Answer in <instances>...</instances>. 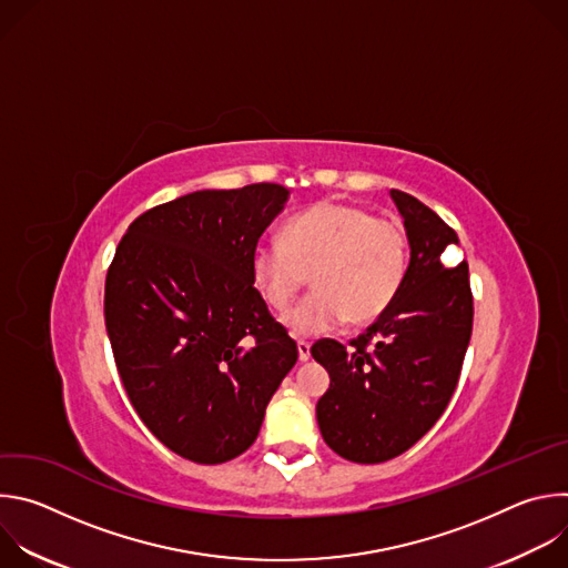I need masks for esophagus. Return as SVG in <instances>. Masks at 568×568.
<instances>
[{
    "label": "esophagus",
    "mask_w": 568,
    "mask_h": 568,
    "mask_svg": "<svg viewBox=\"0 0 568 568\" xmlns=\"http://www.w3.org/2000/svg\"><path fill=\"white\" fill-rule=\"evenodd\" d=\"M296 348H298V362H307L310 359V344L307 342H298Z\"/></svg>",
    "instance_id": "esophagus-1"
}]
</instances>
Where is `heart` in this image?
Segmentation results:
<instances>
[{
    "instance_id": "heart-1",
    "label": "heart",
    "mask_w": 568,
    "mask_h": 568,
    "mask_svg": "<svg viewBox=\"0 0 568 568\" xmlns=\"http://www.w3.org/2000/svg\"><path fill=\"white\" fill-rule=\"evenodd\" d=\"M409 272V237L395 220L344 202H318L285 224L283 237L261 240L252 274L263 298L285 310L312 274L314 292L283 316L294 337H316L375 321Z\"/></svg>"
}]
</instances>
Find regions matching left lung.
I'll use <instances>...</instances> for the list:
<instances>
[{"label":"left lung","mask_w":568,"mask_h":568,"mask_svg":"<svg viewBox=\"0 0 568 568\" xmlns=\"http://www.w3.org/2000/svg\"><path fill=\"white\" fill-rule=\"evenodd\" d=\"M407 229L409 272L395 301L364 335L344 346L318 339L312 357L331 388L316 423L333 452L353 463H384L414 447L443 416L471 337L467 263L440 261L456 231L409 193L390 191Z\"/></svg>","instance_id":"1"}]
</instances>
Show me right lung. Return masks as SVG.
<instances>
[{
	"mask_svg": "<svg viewBox=\"0 0 568 568\" xmlns=\"http://www.w3.org/2000/svg\"><path fill=\"white\" fill-rule=\"evenodd\" d=\"M290 191H195L139 215L105 278V326L143 425L202 465L240 456L298 359L254 287L252 252Z\"/></svg>",
	"mask_w": 568,
	"mask_h": 568,
	"instance_id": "1",
	"label": "right lung"
}]
</instances>
